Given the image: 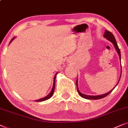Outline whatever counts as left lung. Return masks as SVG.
Wrapping results in <instances>:
<instances>
[{"label":"left lung","instance_id":"1","mask_svg":"<svg viewBox=\"0 0 128 128\" xmlns=\"http://www.w3.org/2000/svg\"><path fill=\"white\" fill-rule=\"evenodd\" d=\"M104 37H105V38H106L107 40L110 41V42L114 44V47H115V48L116 49V50L119 56H120V48H119L118 46L117 42H116L115 37L114 36V35L112 34V33H111L110 32H109V31H108V30H105V32L104 34ZM120 80H119V81H120ZM77 81H78L77 80H76V88H77V91H78V94H79V95L81 97H82V98H86V99H88V100H99V99H101L102 98H104V97H105L106 96H107L108 95L110 94L111 92L112 91H113V90L114 89V88H115V87L114 88V89L110 90V92H108V93L105 94L100 95H87L83 94H82L81 92L79 91V90H78V82ZM119 81H118V82H119ZM118 82L117 83L116 86L118 85Z\"/></svg>","mask_w":128,"mask_h":128}]
</instances>
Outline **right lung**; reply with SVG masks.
I'll list each match as a JSON object with an SVG mask.
<instances>
[{"label":"right lung","mask_w":128,"mask_h":128,"mask_svg":"<svg viewBox=\"0 0 128 128\" xmlns=\"http://www.w3.org/2000/svg\"><path fill=\"white\" fill-rule=\"evenodd\" d=\"M15 38V37H14V38H13L11 40V41L10 42H9V44L10 43V42H12V41L13 39H14ZM57 74H56V75H55V76H54V82H53V86H52V91H51V92H50V93L48 95H47L46 96H45V97H44V98H41V99H40V100H36V102H41V101H46V100H48V99H49V98H50L51 97H52V95H53V93H54V89H55V85H56V76H57Z\"/></svg>","instance_id":"right-lung-1"}]
</instances>
